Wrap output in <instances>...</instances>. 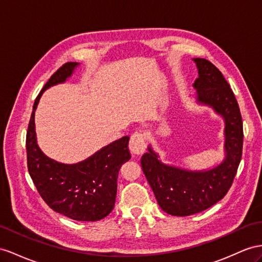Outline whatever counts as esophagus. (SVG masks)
Returning <instances> with one entry per match:
<instances>
[{"label":"esophagus","mask_w":262,"mask_h":262,"mask_svg":"<svg viewBox=\"0 0 262 262\" xmlns=\"http://www.w3.org/2000/svg\"><path fill=\"white\" fill-rule=\"evenodd\" d=\"M129 150L134 155H140L146 150L145 135L143 133H134L129 140Z\"/></svg>","instance_id":"1"}]
</instances>
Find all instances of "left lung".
<instances>
[{
	"label": "left lung",
	"mask_w": 262,
	"mask_h": 262,
	"mask_svg": "<svg viewBox=\"0 0 262 262\" xmlns=\"http://www.w3.org/2000/svg\"><path fill=\"white\" fill-rule=\"evenodd\" d=\"M198 69L193 83L198 104L213 108L225 120L226 157L209 170H187L164 164L151 146L140 164L162 209L190 216L213 206L230 189L243 155V118L237 99L221 72L205 58H192Z\"/></svg>",
	"instance_id": "1"
}]
</instances>
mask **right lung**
Wrapping results in <instances>:
<instances>
[{"instance_id": "add662e5", "label": "right lung", "mask_w": 262, "mask_h": 262, "mask_svg": "<svg viewBox=\"0 0 262 262\" xmlns=\"http://www.w3.org/2000/svg\"><path fill=\"white\" fill-rule=\"evenodd\" d=\"M79 64L65 63L53 74L37 95L26 133L28 169L37 191L53 210L73 220L97 221L114 209L120 167L130 159L129 137L124 136L77 164H62L39 149L35 110L44 91L64 83Z\"/></svg>"}]
</instances>
